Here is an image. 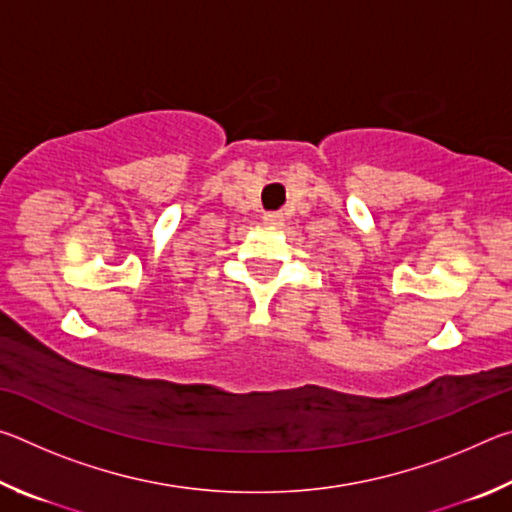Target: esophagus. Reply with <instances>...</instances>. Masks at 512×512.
Wrapping results in <instances>:
<instances>
[{"instance_id": "1", "label": "esophagus", "mask_w": 512, "mask_h": 512, "mask_svg": "<svg viewBox=\"0 0 512 512\" xmlns=\"http://www.w3.org/2000/svg\"><path fill=\"white\" fill-rule=\"evenodd\" d=\"M264 223L266 225H280L282 223V214L280 212H266L264 214Z\"/></svg>"}]
</instances>
